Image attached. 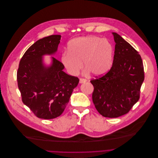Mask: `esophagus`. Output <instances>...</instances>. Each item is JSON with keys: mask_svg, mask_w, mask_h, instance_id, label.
<instances>
[{"mask_svg": "<svg viewBox=\"0 0 158 158\" xmlns=\"http://www.w3.org/2000/svg\"><path fill=\"white\" fill-rule=\"evenodd\" d=\"M87 80L85 78H80V83H85Z\"/></svg>", "mask_w": 158, "mask_h": 158, "instance_id": "obj_1", "label": "esophagus"}]
</instances>
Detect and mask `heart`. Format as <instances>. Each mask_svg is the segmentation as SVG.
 <instances>
[{"instance_id": "heart-1", "label": "heart", "mask_w": 158, "mask_h": 158, "mask_svg": "<svg viewBox=\"0 0 158 158\" xmlns=\"http://www.w3.org/2000/svg\"><path fill=\"white\" fill-rule=\"evenodd\" d=\"M114 47L110 41L97 36L79 37L72 40L69 51L61 55V62L68 72L77 75L83 67L86 73L100 76L107 73L113 65Z\"/></svg>"}]
</instances>
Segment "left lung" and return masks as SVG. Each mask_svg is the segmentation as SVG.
Masks as SVG:
<instances>
[{
    "instance_id": "left-lung-1",
    "label": "left lung",
    "mask_w": 158,
    "mask_h": 158,
    "mask_svg": "<svg viewBox=\"0 0 158 158\" xmlns=\"http://www.w3.org/2000/svg\"><path fill=\"white\" fill-rule=\"evenodd\" d=\"M112 34L116 43L112 67L103 77L90 81L94 106L103 116L111 118L128 113L137 103L144 79L139 53L119 35Z\"/></svg>"
}]
</instances>
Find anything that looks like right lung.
Returning a JSON list of instances; mask_svg holds the SVG:
<instances>
[{"label":"right lung","instance_id":"obj_1","mask_svg":"<svg viewBox=\"0 0 158 158\" xmlns=\"http://www.w3.org/2000/svg\"><path fill=\"white\" fill-rule=\"evenodd\" d=\"M61 35H52L37 40L22 57L17 73L22 102L38 118L50 119L60 116L67 105L78 78L69 75L65 67L54 57L46 67L44 55L57 51Z\"/></svg>","mask_w":158,"mask_h":158}]
</instances>
